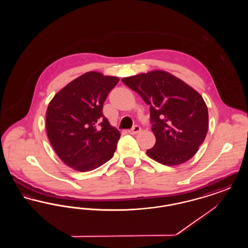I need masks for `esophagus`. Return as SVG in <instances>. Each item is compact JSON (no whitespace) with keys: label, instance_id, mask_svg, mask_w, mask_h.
I'll return each instance as SVG.
<instances>
[{"label":"esophagus","instance_id":"1","mask_svg":"<svg viewBox=\"0 0 248 248\" xmlns=\"http://www.w3.org/2000/svg\"><path fill=\"white\" fill-rule=\"evenodd\" d=\"M140 131H141L140 126L135 125V126H134L132 129H130L128 132H129V134H131V135H137V134H139Z\"/></svg>","mask_w":248,"mask_h":248}]
</instances>
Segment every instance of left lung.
<instances>
[{
  "mask_svg": "<svg viewBox=\"0 0 248 248\" xmlns=\"http://www.w3.org/2000/svg\"><path fill=\"white\" fill-rule=\"evenodd\" d=\"M123 83L150 106L155 145L147 154L165 165H181L197 153L208 130V110L202 96L164 71L126 77Z\"/></svg>",
  "mask_w": 248,
  "mask_h": 248,
  "instance_id": "obj_1",
  "label": "left lung"
}]
</instances>
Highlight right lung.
<instances>
[{
	"label": "right lung",
	"mask_w": 248,
	"mask_h": 248,
	"mask_svg": "<svg viewBox=\"0 0 248 248\" xmlns=\"http://www.w3.org/2000/svg\"><path fill=\"white\" fill-rule=\"evenodd\" d=\"M118 77L86 72L55 94L46 110V133L59 158L74 170L91 171L110 160L121 134L103 115Z\"/></svg>",
	"instance_id": "obj_1"
}]
</instances>
